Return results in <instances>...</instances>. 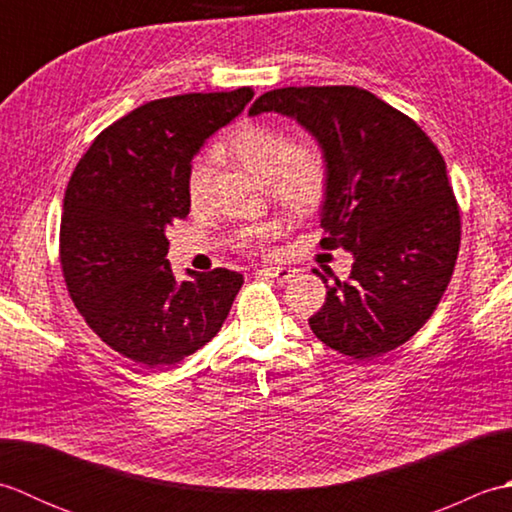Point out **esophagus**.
Returning a JSON list of instances; mask_svg holds the SVG:
<instances>
[{
    "label": "esophagus",
    "instance_id": "esophagus-1",
    "mask_svg": "<svg viewBox=\"0 0 512 512\" xmlns=\"http://www.w3.org/2000/svg\"><path fill=\"white\" fill-rule=\"evenodd\" d=\"M264 277L277 281V284H286V281H290L292 277H295V270L292 268H286V266H270V268H264L259 270Z\"/></svg>",
    "mask_w": 512,
    "mask_h": 512
}]
</instances>
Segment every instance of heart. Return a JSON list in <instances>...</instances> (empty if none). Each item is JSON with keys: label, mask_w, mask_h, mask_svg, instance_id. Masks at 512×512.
<instances>
[{"label": "heart", "mask_w": 512, "mask_h": 512, "mask_svg": "<svg viewBox=\"0 0 512 512\" xmlns=\"http://www.w3.org/2000/svg\"><path fill=\"white\" fill-rule=\"evenodd\" d=\"M239 165L268 180L270 193L292 211H308L323 198L328 167L314 145H292L284 129L266 123H242L235 127L220 147ZM213 158L198 156L189 169L187 191L191 204H202L209 191ZM277 235V224L248 226L239 233L244 246H257Z\"/></svg>", "instance_id": "heart-1"}]
</instances>
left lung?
I'll use <instances>...</instances> for the list:
<instances>
[{"mask_svg": "<svg viewBox=\"0 0 512 512\" xmlns=\"http://www.w3.org/2000/svg\"><path fill=\"white\" fill-rule=\"evenodd\" d=\"M264 112L317 140L328 167L321 246L354 257L350 277L325 286L328 299L308 319L314 336L354 358L396 350L438 308L460 250V211L438 147L411 118L350 85L266 92L248 114Z\"/></svg>", "mask_w": 512, "mask_h": 512, "instance_id": "obj_1", "label": "left lung"}]
</instances>
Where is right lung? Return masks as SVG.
<instances>
[{
  "label": "right lung",
  "mask_w": 512,
  "mask_h": 512,
  "mask_svg": "<svg viewBox=\"0 0 512 512\" xmlns=\"http://www.w3.org/2000/svg\"><path fill=\"white\" fill-rule=\"evenodd\" d=\"M253 88L151 101L99 134L63 198L61 266L74 306L118 354L165 367L220 332L244 277L169 266L167 228L189 215L193 158Z\"/></svg>",
  "instance_id": "1"
}]
</instances>
